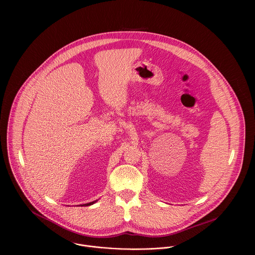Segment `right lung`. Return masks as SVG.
Segmentation results:
<instances>
[{
  "mask_svg": "<svg viewBox=\"0 0 255 255\" xmlns=\"http://www.w3.org/2000/svg\"><path fill=\"white\" fill-rule=\"evenodd\" d=\"M96 201H97V200H95V201H92V202H89V203H86V204H83L82 206H89V205H92V204H94Z\"/></svg>",
  "mask_w": 255,
  "mask_h": 255,
  "instance_id": "1",
  "label": "right lung"
}]
</instances>
